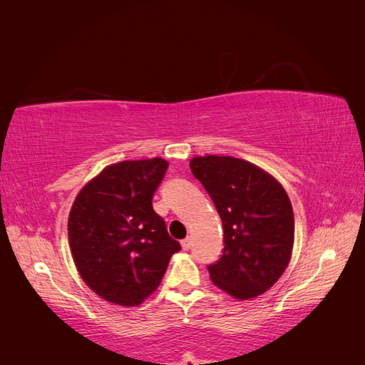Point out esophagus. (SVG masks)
<instances>
[{
	"mask_svg": "<svg viewBox=\"0 0 365 365\" xmlns=\"http://www.w3.org/2000/svg\"><path fill=\"white\" fill-rule=\"evenodd\" d=\"M181 247L184 251H189L192 247V239L190 237H185L184 240H181Z\"/></svg>",
	"mask_w": 365,
	"mask_h": 365,
	"instance_id": "obj_1",
	"label": "esophagus"
}]
</instances>
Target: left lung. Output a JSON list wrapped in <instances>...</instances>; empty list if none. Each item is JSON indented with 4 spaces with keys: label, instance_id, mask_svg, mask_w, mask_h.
<instances>
[{
    "label": "left lung",
    "instance_id": "obj_1",
    "mask_svg": "<svg viewBox=\"0 0 365 365\" xmlns=\"http://www.w3.org/2000/svg\"><path fill=\"white\" fill-rule=\"evenodd\" d=\"M190 170L212 197L224 227V251L210 279L237 300L267 292L288 267L294 212L271 175L231 157H196Z\"/></svg>",
    "mask_w": 365,
    "mask_h": 365
}]
</instances>
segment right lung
<instances>
[{
  "mask_svg": "<svg viewBox=\"0 0 365 365\" xmlns=\"http://www.w3.org/2000/svg\"><path fill=\"white\" fill-rule=\"evenodd\" d=\"M168 168L163 158L108 165L71 207L68 239L77 271L108 302L140 304L181 250L152 207Z\"/></svg>",
  "mask_w": 365,
  "mask_h": 365,
  "instance_id": "add662e5",
  "label": "right lung"
}]
</instances>
